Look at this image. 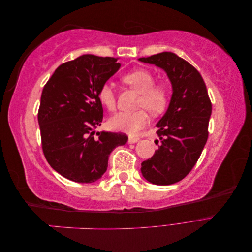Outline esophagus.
<instances>
[{
    "label": "esophagus",
    "mask_w": 252,
    "mask_h": 252,
    "mask_svg": "<svg viewBox=\"0 0 252 252\" xmlns=\"http://www.w3.org/2000/svg\"><path fill=\"white\" fill-rule=\"evenodd\" d=\"M139 138H134V136H129L128 138V143L129 144H134V143H136V142H139Z\"/></svg>",
    "instance_id": "34e87169"
}]
</instances>
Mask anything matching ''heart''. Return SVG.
I'll list each match as a JSON object with an SVG mask.
<instances>
[{
  "label": "heart",
  "mask_w": 252,
  "mask_h": 252,
  "mask_svg": "<svg viewBox=\"0 0 252 252\" xmlns=\"http://www.w3.org/2000/svg\"><path fill=\"white\" fill-rule=\"evenodd\" d=\"M123 81L139 91V107L146 108L151 113H161L168 102V90L161 84H155V75L147 69H135L126 73ZM98 98L106 108L113 111L117 107L116 91L109 82L104 83L98 90ZM146 109H140L133 112H119L109 120V126L113 130L128 134L138 133L149 122Z\"/></svg>",
  "instance_id": "heart-1"
}]
</instances>
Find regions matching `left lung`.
<instances>
[{
	"label": "left lung",
	"mask_w": 252,
	"mask_h": 252,
	"mask_svg": "<svg viewBox=\"0 0 252 252\" xmlns=\"http://www.w3.org/2000/svg\"><path fill=\"white\" fill-rule=\"evenodd\" d=\"M139 61L162 68L171 82L168 109L157 124L161 144L141 167L143 177L152 184L171 185L191 171L202 154L211 102L200 72L175 53L165 51Z\"/></svg>",
	"instance_id": "left-lung-1"
}]
</instances>
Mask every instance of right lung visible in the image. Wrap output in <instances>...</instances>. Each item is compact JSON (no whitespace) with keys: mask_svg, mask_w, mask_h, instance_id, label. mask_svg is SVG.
Segmentation results:
<instances>
[{"mask_svg":"<svg viewBox=\"0 0 252 252\" xmlns=\"http://www.w3.org/2000/svg\"><path fill=\"white\" fill-rule=\"evenodd\" d=\"M117 61L83 55L60 65L43 88L37 121L44 156L53 169L70 181L101 179L111 151L128 141L124 133L94 135L103 120L98 90L120 69Z\"/></svg>","mask_w":252,"mask_h":252,"instance_id":"right-lung-1","label":"right lung"}]
</instances>
